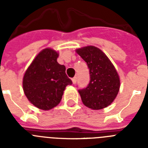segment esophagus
Returning <instances> with one entry per match:
<instances>
[{
    "label": "esophagus",
    "instance_id": "esophagus-1",
    "mask_svg": "<svg viewBox=\"0 0 148 148\" xmlns=\"http://www.w3.org/2000/svg\"><path fill=\"white\" fill-rule=\"evenodd\" d=\"M72 82H73V84H75L76 83V82H77V78H76V77H74V78H72Z\"/></svg>",
    "mask_w": 148,
    "mask_h": 148
}]
</instances>
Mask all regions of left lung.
Listing matches in <instances>:
<instances>
[{"label": "left lung", "instance_id": "1", "mask_svg": "<svg viewBox=\"0 0 148 148\" xmlns=\"http://www.w3.org/2000/svg\"><path fill=\"white\" fill-rule=\"evenodd\" d=\"M87 63L90 81L86 88L78 90L83 104L92 110L110 105L118 95L120 78L113 63L102 51L94 46L75 49Z\"/></svg>", "mask_w": 148, "mask_h": 148}]
</instances>
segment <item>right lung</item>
<instances>
[{
    "mask_svg": "<svg viewBox=\"0 0 148 148\" xmlns=\"http://www.w3.org/2000/svg\"><path fill=\"white\" fill-rule=\"evenodd\" d=\"M58 54L46 48L35 56L23 78V90L31 104L38 109L49 110L58 105L65 88L72 84L64 65L57 61Z\"/></svg>",
    "mask_w": 148,
    "mask_h": 148,
    "instance_id": "add662e5",
    "label": "right lung"
}]
</instances>
